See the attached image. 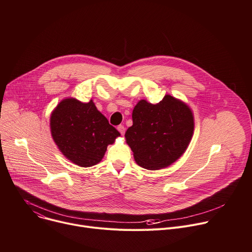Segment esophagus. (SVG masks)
<instances>
[{
  "label": "esophagus",
  "mask_w": 252,
  "mask_h": 252,
  "mask_svg": "<svg viewBox=\"0 0 252 252\" xmlns=\"http://www.w3.org/2000/svg\"><path fill=\"white\" fill-rule=\"evenodd\" d=\"M118 130L121 132V134H122V135H124V134H125V132H126V128H125V126H122V125L118 126Z\"/></svg>",
  "instance_id": "esophagus-1"
}]
</instances>
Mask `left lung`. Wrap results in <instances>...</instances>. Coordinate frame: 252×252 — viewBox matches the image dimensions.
I'll list each match as a JSON object with an SVG mask.
<instances>
[{"instance_id": "1", "label": "left lung", "mask_w": 252, "mask_h": 252, "mask_svg": "<svg viewBox=\"0 0 252 252\" xmlns=\"http://www.w3.org/2000/svg\"><path fill=\"white\" fill-rule=\"evenodd\" d=\"M194 118L189 104L170 94L153 104L140 99L132 111L126 141L135 162L150 170L162 169L187 151L193 135Z\"/></svg>"}]
</instances>
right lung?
Instances as JSON below:
<instances>
[{"label":"right lung","instance_id":"obj_1","mask_svg":"<svg viewBox=\"0 0 252 252\" xmlns=\"http://www.w3.org/2000/svg\"><path fill=\"white\" fill-rule=\"evenodd\" d=\"M50 127L61 153L82 167L98 163L107 146L121 135L97 111L93 99L82 102L75 97L63 98L51 114Z\"/></svg>","mask_w":252,"mask_h":252}]
</instances>
